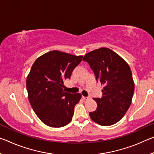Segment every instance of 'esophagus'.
<instances>
[{"label":"esophagus","instance_id":"1","mask_svg":"<svg viewBox=\"0 0 154 154\" xmlns=\"http://www.w3.org/2000/svg\"><path fill=\"white\" fill-rule=\"evenodd\" d=\"M82 98L83 99V100H89V99L90 98V97H89V96H82Z\"/></svg>","mask_w":154,"mask_h":154}]
</instances>
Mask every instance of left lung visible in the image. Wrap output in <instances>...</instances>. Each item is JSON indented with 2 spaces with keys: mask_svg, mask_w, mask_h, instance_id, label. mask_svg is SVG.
Segmentation results:
<instances>
[{
  "mask_svg": "<svg viewBox=\"0 0 154 154\" xmlns=\"http://www.w3.org/2000/svg\"><path fill=\"white\" fill-rule=\"evenodd\" d=\"M83 60L90 64L96 81L104 85L102 97L94 98L97 108L89 113L91 119L100 126L116 124L129 109L134 94V83L129 65L106 48L86 54Z\"/></svg>",
  "mask_w": 154,
  "mask_h": 154,
  "instance_id": "left-lung-1",
  "label": "left lung"
}]
</instances>
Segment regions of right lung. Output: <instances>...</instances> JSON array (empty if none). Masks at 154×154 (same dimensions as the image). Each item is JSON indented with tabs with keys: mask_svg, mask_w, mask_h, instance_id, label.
<instances>
[{
	"mask_svg": "<svg viewBox=\"0 0 154 154\" xmlns=\"http://www.w3.org/2000/svg\"><path fill=\"white\" fill-rule=\"evenodd\" d=\"M82 56L54 50L36 60L26 79L28 99L34 111L47 126L60 128L71 121L82 94L63 90L64 80L82 60Z\"/></svg>",
	"mask_w": 154,
	"mask_h": 154,
	"instance_id": "obj_1",
	"label": "right lung"
}]
</instances>
